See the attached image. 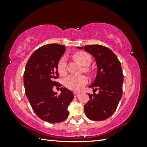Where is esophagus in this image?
Returning <instances> with one entry per match:
<instances>
[{
    "mask_svg": "<svg viewBox=\"0 0 147 147\" xmlns=\"http://www.w3.org/2000/svg\"><path fill=\"white\" fill-rule=\"evenodd\" d=\"M73 94H74V97H78V96L80 95V93H77V92H74Z\"/></svg>",
    "mask_w": 147,
    "mask_h": 147,
    "instance_id": "obj_1",
    "label": "esophagus"
}]
</instances>
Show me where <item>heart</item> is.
<instances>
[{"instance_id": "heart-1", "label": "heart", "mask_w": 147, "mask_h": 147, "mask_svg": "<svg viewBox=\"0 0 147 147\" xmlns=\"http://www.w3.org/2000/svg\"><path fill=\"white\" fill-rule=\"evenodd\" d=\"M74 58L76 61L84 66V71L87 73L90 72V69L86 66L90 65L91 62V58L90 55L85 52H78L74 54ZM67 59L65 56L61 57L58 63V71L60 75H64L66 73ZM88 82V79L84 75L74 76L71 75L67 77L65 80V85L67 88L72 90H79L85 85Z\"/></svg>"}]
</instances>
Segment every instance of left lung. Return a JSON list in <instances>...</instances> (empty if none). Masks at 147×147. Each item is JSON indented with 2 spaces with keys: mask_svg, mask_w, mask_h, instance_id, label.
Here are the masks:
<instances>
[{
  "mask_svg": "<svg viewBox=\"0 0 147 147\" xmlns=\"http://www.w3.org/2000/svg\"><path fill=\"white\" fill-rule=\"evenodd\" d=\"M84 49L93 56L97 65V73L89 88L93 94H89V100L84 105L87 117L92 121H103L115 112L123 95V74L121 65L112 51L100 45H91ZM99 90V93H94Z\"/></svg>",
  "mask_w": 147,
  "mask_h": 147,
  "instance_id": "obj_1",
  "label": "left lung"
}]
</instances>
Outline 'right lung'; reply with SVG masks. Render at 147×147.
<instances>
[{
	"label": "right lung",
	"instance_id": "obj_1",
	"mask_svg": "<svg viewBox=\"0 0 147 147\" xmlns=\"http://www.w3.org/2000/svg\"><path fill=\"white\" fill-rule=\"evenodd\" d=\"M65 52L64 45L49 44L34 52L27 62L24 73L25 93L35 113L43 121L60 123L69 115L67 108L73 100V92L61 88L60 94L54 92V86H61L58 63Z\"/></svg>",
	"mask_w": 147,
	"mask_h": 147
}]
</instances>
